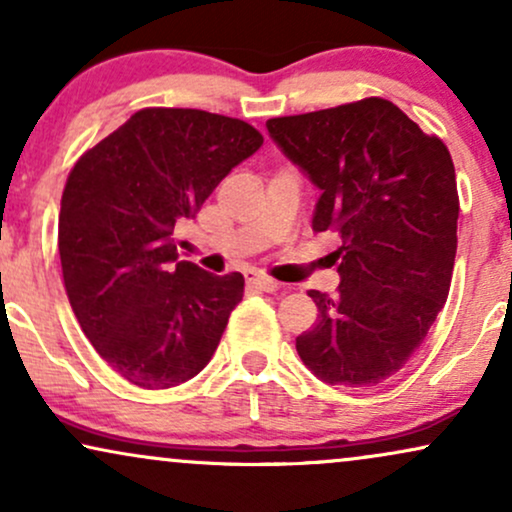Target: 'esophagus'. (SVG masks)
Wrapping results in <instances>:
<instances>
[{"instance_id":"34e87169","label":"esophagus","mask_w":512,"mask_h":512,"mask_svg":"<svg viewBox=\"0 0 512 512\" xmlns=\"http://www.w3.org/2000/svg\"><path fill=\"white\" fill-rule=\"evenodd\" d=\"M245 278H248V283H252V286L262 288L264 293H281V290H286V286H283V283H278L276 278L257 274V271H248Z\"/></svg>"}]
</instances>
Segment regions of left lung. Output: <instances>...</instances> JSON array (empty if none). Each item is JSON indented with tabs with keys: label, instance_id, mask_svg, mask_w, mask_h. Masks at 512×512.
<instances>
[{
	"label": "left lung",
	"instance_id": "8db88e82",
	"mask_svg": "<svg viewBox=\"0 0 512 512\" xmlns=\"http://www.w3.org/2000/svg\"><path fill=\"white\" fill-rule=\"evenodd\" d=\"M283 153L321 189L314 231H335L338 295L295 340L323 383L371 387L409 361L449 295L458 189L449 148L380 96L267 120Z\"/></svg>",
	"mask_w": 512,
	"mask_h": 512
}]
</instances>
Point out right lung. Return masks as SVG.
<instances>
[{"mask_svg":"<svg viewBox=\"0 0 512 512\" xmlns=\"http://www.w3.org/2000/svg\"><path fill=\"white\" fill-rule=\"evenodd\" d=\"M262 141L238 118L141 108L70 170L58 215L63 286L82 333L132 385H181L215 354L245 281L177 262L172 231Z\"/></svg>","mask_w":512,"mask_h":512,"instance_id":"right-lung-1","label":"right lung"}]
</instances>
